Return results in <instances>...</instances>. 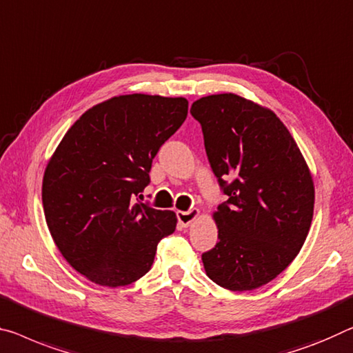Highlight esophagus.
Returning <instances> with one entry per match:
<instances>
[{
	"label": "esophagus",
	"mask_w": 353,
	"mask_h": 353,
	"mask_svg": "<svg viewBox=\"0 0 353 353\" xmlns=\"http://www.w3.org/2000/svg\"><path fill=\"white\" fill-rule=\"evenodd\" d=\"M199 214H200V211L197 208H191V210H188V211H176L178 222H180L183 227H188L192 221H195V219L199 218Z\"/></svg>",
	"instance_id": "esophagus-1"
}]
</instances>
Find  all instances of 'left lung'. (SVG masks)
Masks as SVG:
<instances>
[{"label":"left lung","instance_id":"left-lung-1","mask_svg":"<svg viewBox=\"0 0 353 353\" xmlns=\"http://www.w3.org/2000/svg\"><path fill=\"white\" fill-rule=\"evenodd\" d=\"M211 170L227 197L213 214L218 243L202 254L208 278L233 292L268 284L305 243L314 213L311 172L284 123L233 93L195 101Z\"/></svg>","mask_w":353,"mask_h":353}]
</instances>
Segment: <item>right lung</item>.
<instances>
[{
    "label": "right lung",
    "mask_w": 353,
    "mask_h": 353,
    "mask_svg": "<svg viewBox=\"0 0 353 353\" xmlns=\"http://www.w3.org/2000/svg\"><path fill=\"white\" fill-rule=\"evenodd\" d=\"M186 117L184 97L115 96L86 110L59 142L42 205L59 252L86 279L132 284L175 232L173 211L135 203L134 195L148 186L151 162Z\"/></svg>",
    "instance_id": "add662e5"
}]
</instances>
